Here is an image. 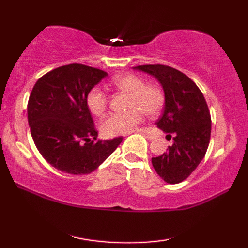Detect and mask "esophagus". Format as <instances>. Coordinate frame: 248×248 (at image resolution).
I'll return each instance as SVG.
<instances>
[{
    "mask_svg": "<svg viewBox=\"0 0 248 248\" xmlns=\"http://www.w3.org/2000/svg\"><path fill=\"white\" fill-rule=\"evenodd\" d=\"M136 131L142 133L145 138H148L149 140H154V139H155V137L153 136V134H151V133L148 131V130H145V129H137Z\"/></svg>",
    "mask_w": 248,
    "mask_h": 248,
    "instance_id": "esophagus-1",
    "label": "esophagus"
}]
</instances>
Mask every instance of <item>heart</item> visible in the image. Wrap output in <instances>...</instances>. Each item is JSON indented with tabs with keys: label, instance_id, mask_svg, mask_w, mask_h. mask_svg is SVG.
I'll return each mask as SVG.
<instances>
[{
	"label": "heart",
	"instance_id": "obj_1",
	"mask_svg": "<svg viewBox=\"0 0 248 248\" xmlns=\"http://www.w3.org/2000/svg\"><path fill=\"white\" fill-rule=\"evenodd\" d=\"M112 89L128 94L127 111L112 114L103 121L100 129L106 137H115L131 132L143 120V112L156 116L162 111L165 95L161 87L155 84H144V79L132 73L120 74L110 81ZM86 104L94 116H103L107 110L108 97L97 87L92 89L86 97Z\"/></svg>",
	"mask_w": 248,
	"mask_h": 248
}]
</instances>
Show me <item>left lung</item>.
<instances>
[{"instance_id": "left-lung-1", "label": "left lung", "mask_w": 248, "mask_h": 248, "mask_svg": "<svg viewBox=\"0 0 248 248\" xmlns=\"http://www.w3.org/2000/svg\"><path fill=\"white\" fill-rule=\"evenodd\" d=\"M133 69L153 75L164 90V111L155 124L167 133V140L173 136V145L152 157V165L166 183L178 184L190 176L208 150L211 116L207 102L195 82L171 66L145 64Z\"/></svg>"}]
</instances>
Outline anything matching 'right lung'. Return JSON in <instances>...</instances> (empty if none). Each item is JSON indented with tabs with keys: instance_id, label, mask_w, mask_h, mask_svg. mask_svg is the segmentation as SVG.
<instances>
[{
	"instance_id": "1",
	"label": "right lung",
	"mask_w": 248,
	"mask_h": 248,
	"mask_svg": "<svg viewBox=\"0 0 248 248\" xmlns=\"http://www.w3.org/2000/svg\"><path fill=\"white\" fill-rule=\"evenodd\" d=\"M107 77L103 70L72 63L43 75L27 105L28 124L39 153L54 169L72 175L95 170L123 138L97 140L86 104L89 92Z\"/></svg>"
}]
</instances>
